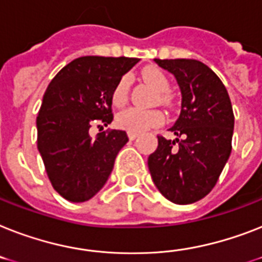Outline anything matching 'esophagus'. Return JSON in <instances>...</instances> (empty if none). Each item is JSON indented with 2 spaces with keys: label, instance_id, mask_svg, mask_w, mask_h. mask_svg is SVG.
Wrapping results in <instances>:
<instances>
[{
  "label": "esophagus",
  "instance_id": "obj_1",
  "mask_svg": "<svg viewBox=\"0 0 262 262\" xmlns=\"http://www.w3.org/2000/svg\"><path fill=\"white\" fill-rule=\"evenodd\" d=\"M127 136H129V140H132V141H133V140H136V138L138 137L137 133H132V132H129V133H127Z\"/></svg>",
  "mask_w": 262,
  "mask_h": 262
}]
</instances>
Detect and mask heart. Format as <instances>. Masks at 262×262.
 Masks as SVG:
<instances>
[{"label": "heart", "mask_w": 262, "mask_h": 262, "mask_svg": "<svg viewBox=\"0 0 262 262\" xmlns=\"http://www.w3.org/2000/svg\"><path fill=\"white\" fill-rule=\"evenodd\" d=\"M142 78L148 84L155 89L159 93H168L169 90V80L159 69L155 67H148L142 71ZM129 86H130V79L129 76H122L118 83L114 87L112 93V102L114 106H122L127 101V94H129ZM165 101V97L161 98ZM117 125L121 129H125L132 133H142L148 130L150 127L159 126L163 124L164 116L159 110L150 109H138V107H129L125 109L117 116Z\"/></svg>", "instance_id": "b5f03b06"}]
</instances>
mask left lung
I'll return each instance as SVG.
<instances>
[{
    "label": "left lung",
    "mask_w": 262,
    "mask_h": 262,
    "mask_svg": "<svg viewBox=\"0 0 262 262\" xmlns=\"http://www.w3.org/2000/svg\"><path fill=\"white\" fill-rule=\"evenodd\" d=\"M155 61L179 84L182 110L169 130L183 140L159 136L148 167L155 186L168 201L190 205L214 188L230 157L233 107L222 80L205 63L195 59Z\"/></svg>",
    "instance_id": "1"
}]
</instances>
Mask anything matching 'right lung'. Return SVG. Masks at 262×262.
<instances>
[{"mask_svg":"<svg viewBox=\"0 0 262 262\" xmlns=\"http://www.w3.org/2000/svg\"><path fill=\"white\" fill-rule=\"evenodd\" d=\"M137 57L82 56L63 67L47 87L37 126V149L59 195L86 202L105 186L126 132L89 133L113 121L112 93ZM101 126V125H98Z\"/></svg>","mask_w":262,"mask_h":262,"instance_id":"obj_1","label":"right lung"}]
</instances>
